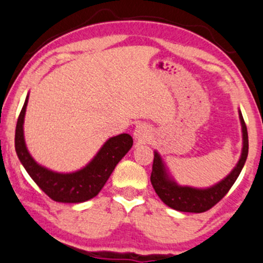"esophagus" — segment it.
<instances>
[{
  "instance_id": "obj_1",
  "label": "esophagus",
  "mask_w": 263,
  "mask_h": 263,
  "mask_svg": "<svg viewBox=\"0 0 263 263\" xmlns=\"http://www.w3.org/2000/svg\"><path fill=\"white\" fill-rule=\"evenodd\" d=\"M134 137L139 142L149 141V138L152 137V129L148 125L139 124L136 126V128L134 131Z\"/></svg>"
}]
</instances>
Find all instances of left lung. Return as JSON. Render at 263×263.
<instances>
[{
    "mask_svg": "<svg viewBox=\"0 0 263 263\" xmlns=\"http://www.w3.org/2000/svg\"><path fill=\"white\" fill-rule=\"evenodd\" d=\"M239 119L241 124L242 132V148L241 155L235 167L228 174L222 181L209 188H194L188 185H179L172 178L166 168V165L162 160L161 155L158 152H154V161H153V171L151 176V182L153 188L158 197L170 206L171 209L182 212H204L210 210L212 206L217 204L222 198L227 194L238 176L244 167L249 152V139L248 129L242 119L241 111L239 110Z\"/></svg>",
    "mask_w": 263,
    "mask_h": 263,
    "instance_id": "obj_1",
    "label": "left lung"
}]
</instances>
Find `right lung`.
<instances>
[{
    "instance_id": "right-lung-1",
    "label": "right lung",
    "mask_w": 263,
    "mask_h": 263,
    "mask_svg": "<svg viewBox=\"0 0 263 263\" xmlns=\"http://www.w3.org/2000/svg\"><path fill=\"white\" fill-rule=\"evenodd\" d=\"M28 101L29 95L26 96L15 127V152L26 172L54 201L84 202L95 198L104 187L115 166L131 149L134 139L127 134L118 135L109 138L85 167L69 174L52 171L37 164L26 148L24 118Z\"/></svg>"
}]
</instances>
